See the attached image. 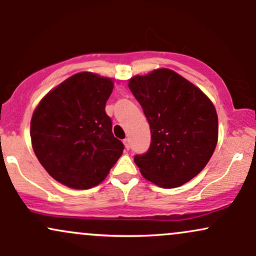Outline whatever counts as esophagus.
Wrapping results in <instances>:
<instances>
[{"mask_svg":"<svg viewBox=\"0 0 256 256\" xmlns=\"http://www.w3.org/2000/svg\"><path fill=\"white\" fill-rule=\"evenodd\" d=\"M122 142H124V146H125V148L128 149H130V140H128V138H125L124 140H122Z\"/></svg>","mask_w":256,"mask_h":256,"instance_id":"esophagus-1","label":"esophagus"}]
</instances>
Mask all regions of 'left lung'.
Here are the masks:
<instances>
[{
  "mask_svg": "<svg viewBox=\"0 0 256 256\" xmlns=\"http://www.w3.org/2000/svg\"><path fill=\"white\" fill-rule=\"evenodd\" d=\"M128 88L150 126L148 152L134 156L143 177L166 189L192 180L218 143V114L212 101L168 68L134 76Z\"/></svg>",
  "mask_w": 256,
  "mask_h": 256,
  "instance_id": "left-lung-1",
  "label": "left lung"
}]
</instances>
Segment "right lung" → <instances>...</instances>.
I'll use <instances>...</instances> for the list:
<instances>
[{
    "instance_id": "add662e5",
    "label": "right lung",
    "mask_w": 256,
    "mask_h": 256,
    "mask_svg": "<svg viewBox=\"0 0 256 256\" xmlns=\"http://www.w3.org/2000/svg\"><path fill=\"white\" fill-rule=\"evenodd\" d=\"M113 79L79 72L49 91L32 114V148L46 171L72 189L104 182L122 156L124 144L114 137L106 102Z\"/></svg>"
}]
</instances>
